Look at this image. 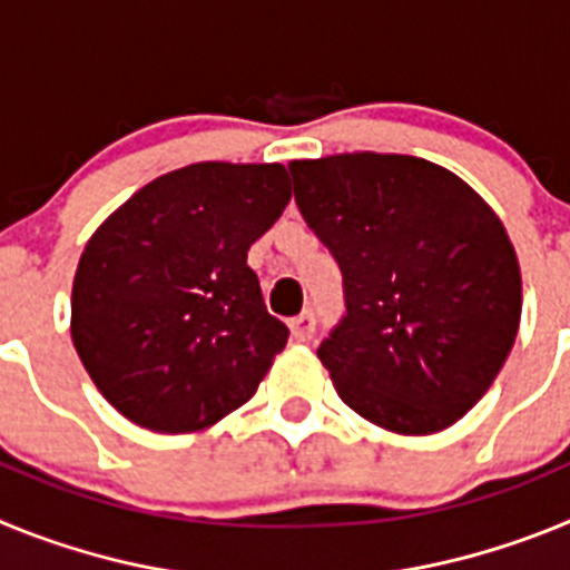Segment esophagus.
I'll return each instance as SVG.
<instances>
[{"mask_svg": "<svg viewBox=\"0 0 570 570\" xmlns=\"http://www.w3.org/2000/svg\"><path fill=\"white\" fill-rule=\"evenodd\" d=\"M316 331V316L314 311H302L296 320H291V334L296 342H308Z\"/></svg>", "mask_w": 570, "mask_h": 570, "instance_id": "1", "label": "esophagus"}]
</instances>
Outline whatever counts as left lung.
<instances>
[{"instance_id": "8db88e82", "label": "left lung", "mask_w": 570, "mask_h": 570, "mask_svg": "<svg viewBox=\"0 0 570 570\" xmlns=\"http://www.w3.org/2000/svg\"><path fill=\"white\" fill-rule=\"evenodd\" d=\"M288 170L305 223L342 271L345 316L316 351L336 394L394 434L454 425L520 331V262L500 216L420 156L362 150Z\"/></svg>"}]
</instances>
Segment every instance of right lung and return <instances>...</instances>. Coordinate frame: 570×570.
Segmentation results:
<instances>
[{"label":"right lung","mask_w":570,"mask_h":570,"mask_svg":"<svg viewBox=\"0 0 570 570\" xmlns=\"http://www.w3.org/2000/svg\"><path fill=\"white\" fill-rule=\"evenodd\" d=\"M288 203L279 163H196L99 225L73 276L70 336L119 414L190 434L256 394L288 328L265 308L248 248Z\"/></svg>","instance_id":"obj_1"}]
</instances>
